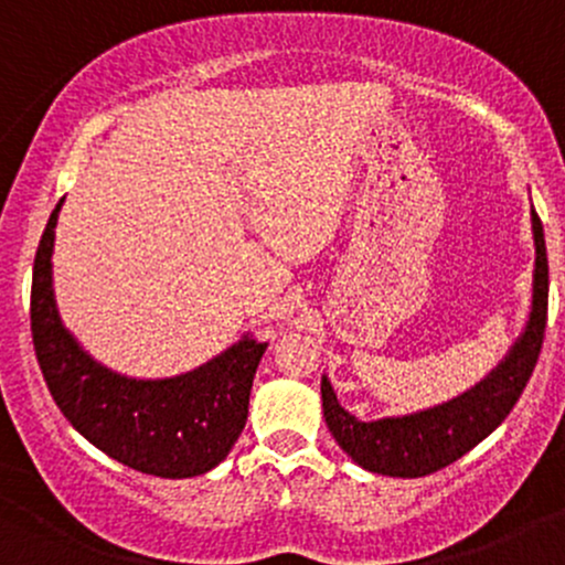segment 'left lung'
<instances>
[{"label":"left lung","instance_id":"obj_1","mask_svg":"<svg viewBox=\"0 0 565 565\" xmlns=\"http://www.w3.org/2000/svg\"><path fill=\"white\" fill-rule=\"evenodd\" d=\"M533 245H536V269H533L531 315L523 337L512 344L509 355L479 385L452 402L434 409L415 412L404 417H382L361 423L342 409L331 382L323 377V417L331 436L358 466L385 477H426L445 469L477 447L484 436L501 426L503 417L518 404L542 353L544 329H547V294L550 266L544 247V228L536 210H531Z\"/></svg>","mask_w":565,"mask_h":565}]
</instances>
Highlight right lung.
Segmentation results:
<instances>
[{"label":"right lung","mask_w":565,"mask_h":565,"mask_svg":"<svg viewBox=\"0 0 565 565\" xmlns=\"http://www.w3.org/2000/svg\"><path fill=\"white\" fill-rule=\"evenodd\" d=\"M62 202L42 232L32 277L34 353L53 402L90 445L142 475L185 479L215 469L245 428L266 344L245 337L169 380H131L96 363L64 329L53 299L51 256Z\"/></svg>","instance_id":"right-lung-1"}]
</instances>
